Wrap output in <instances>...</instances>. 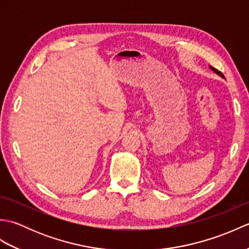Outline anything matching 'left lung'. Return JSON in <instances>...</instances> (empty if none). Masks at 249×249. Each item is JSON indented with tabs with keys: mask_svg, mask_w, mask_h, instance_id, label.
Segmentation results:
<instances>
[{
	"mask_svg": "<svg viewBox=\"0 0 249 249\" xmlns=\"http://www.w3.org/2000/svg\"><path fill=\"white\" fill-rule=\"evenodd\" d=\"M211 68H212V70H213V71H215V72H217V73H218V75H220V76H221V77H224V76H223V73H221V72H220V71H217V70H215V68H214V67H211Z\"/></svg>",
	"mask_w": 249,
	"mask_h": 249,
	"instance_id": "1",
	"label": "left lung"
}]
</instances>
